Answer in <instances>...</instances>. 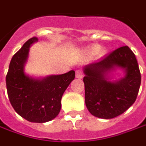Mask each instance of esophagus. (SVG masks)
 I'll list each match as a JSON object with an SVG mask.
<instances>
[{"label": "esophagus", "mask_w": 146, "mask_h": 146, "mask_svg": "<svg viewBox=\"0 0 146 146\" xmlns=\"http://www.w3.org/2000/svg\"><path fill=\"white\" fill-rule=\"evenodd\" d=\"M76 77L77 78H82L83 77V72L81 69H77L76 71Z\"/></svg>", "instance_id": "obj_1"}]
</instances>
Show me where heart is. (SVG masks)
Instances as JSON below:
<instances>
[{"mask_svg": "<svg viewBox=\"0 0 146 146\" xmlns=\"http://www.w3.org/2000/svg\"><path fill=\"white\" fill-rule=\"evenodd\" d=\"M100 50H101V46L98 45V44H94V45H92L91 47L89 48V49H88V53L90 55H95L98 52H99Z\"/></svg>", "mask_w": 146, "mask_h": 146, "instance_id": "1", "label": "heart"}]
</instances>
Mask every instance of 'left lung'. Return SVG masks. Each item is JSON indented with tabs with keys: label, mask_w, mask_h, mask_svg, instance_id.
Wrapping results in <instances>:
<instances>
[{
	"label": "left lung",
	"mask_w": 146,
	"mask_h": 146,
	"mask_svg": "<svg viewBox=\"0 0 146 146\" xmlns=\"http://www.w3.org/2000/svg\"><path fill=\"white\" fill-rule=\"evenodd\" d=\"M115 67L124 69L126 76L111 82L105 76ZM84 73L86 107L95 117L113 118L127 110L136 101L141 86V73L135 55L127 45L86 65Z\"/></svg>",
	"instance_id": "left-lung-1"
}]
</instances>
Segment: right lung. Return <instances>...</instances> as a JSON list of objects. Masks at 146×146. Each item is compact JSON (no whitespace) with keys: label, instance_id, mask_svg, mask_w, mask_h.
Here are the masks:
<instances>
[{"label":"right lung","instance_id":"right-lung-1","mask_svg":"<svg viewBox=\"0 0 146 146\" xmlns=\"http://www.w3.org/2000/svg\"><path fill=\"white\" fill-rule=\"evenodd\" d=\"M36 37H32L12 57L6 75L8 96L14 110L30 122L43 123L58 115L61 98L75 72L50 76L41 80L33 79L24 73L29 49Z\"/></svg>","mask_w":146,"mask_h":146}]
</instances>
